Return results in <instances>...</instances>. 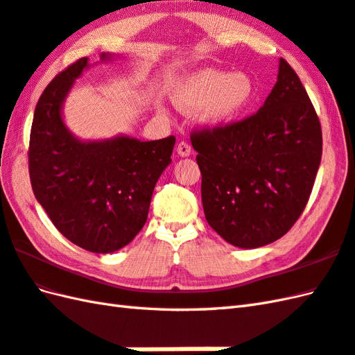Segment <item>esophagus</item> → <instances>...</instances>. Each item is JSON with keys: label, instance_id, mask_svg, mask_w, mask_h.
Wrapping results in <instances>:
<instances>
[{"label": "esophagus", "instance_id": "1", "mask_svg": "<svg viewBox=\"0 0 355 355\" xmlns=\"http://www.w3.org/2000/svg\"><path fill=\"white\" fill-rule=\"evenodd\" d=\"M176 152H178L179 156H182V157L190 156V153H191V146L188 144L187 141H180V143L178 144V147H176Z\"/></svg>", "mask_w": 355, "mask_h": 355}]
</instances>
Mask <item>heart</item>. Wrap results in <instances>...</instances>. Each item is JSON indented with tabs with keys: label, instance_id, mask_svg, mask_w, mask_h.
Instances as JSON below:
<instances>
[{
	"label": "heart",
	"instance_id": "b5f03b06",
	"mask_svg": "<svg viewBox=\"0 0 355 355\" xmlns=\"http://www.w3.org/2000/svg\"><path fill=\"white\" fill-rule=\"evenodd\" d=\"M255 97L257 86L248 74L214 68L188 76L173 92V100L182 111L200 109L202 120L214 128L237 121Z\"/></svg>",
	"mask_w": 355,
	"mask_h": 355
}]
</instances>
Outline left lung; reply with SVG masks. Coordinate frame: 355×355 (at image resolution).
I'll list each match as a JSON object with an SVG mask.
<instances>
[{"label":"left lung","mask_w":355,"mask_h":355,"mask_svg":"<svg viewBox=\"0 0 355 355\" xmlns=\"http://www.w3.org/2000/svg\"><path fill=\"white\" fill-rule=\"evenodd\" d=\"M205 217L232 246L277 241L302 214L322 157V129L297 74L279 60L278 80L254 115L191 133Z\"/></svg>","instance_id":"1"}]
</instances>
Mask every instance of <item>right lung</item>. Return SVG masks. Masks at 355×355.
<instances>
[{
  "instance_id": "obj_1",
  "label": "right lung",
  "mask_w": 355,
  "mask_h": 355,
  "mask_svg": "<svg viewBox=\"0 0 355 355\" xmlns=\"http://www.w3.org/2000/svg\"><path fill=\"white\" fill-rule=\"evenodd\" d=\"M111 58L101 53L100 59ZM88 67V58L78 59L44 89L31 124L28 171L35 198L58 231L78 248L111 254L143 230L176 138H76L64 123L62 107Z\"/></svg>"
}]
</instances>
